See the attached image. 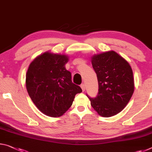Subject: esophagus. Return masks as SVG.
Returning <instances> with one entry per match:
<instances>
[{
  "label": "esophagus",
  "mask_w": 152,
  "mask_h": 152,
  "mask_svg": "<svg viewBox=\"0 0 152 152\" xmlns=\"http://www.w3.org/2000/svg\"><path fill=\"white\" fill-rule=\"evenodd\" d=\"M80 87L82 88V90H83V91H85V84H82V85H80Z\"/></svg>",
  "instance_id": "esophagus-1"
}]
</instances>
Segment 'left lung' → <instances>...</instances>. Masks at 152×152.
Here are the masks:
<instances>
[{
  "mask_svg": "<svg viewBox=\"0 0 152 152\" xmlns=\"http://www.w3.org/2000/svg\"><path fill=\"white\" fill-rule=\"evenodd\" d=\"M91 63L97 74L99 92L91 98V105L99 115L111 117L126 107L134 92L131 67L114 50L95 55Z\"/></svg>",
  "mask_w": 152,
  "mask_h": 152,
  "instance_id": "obj_1",
  "label": "left lung"
}]
</instances>
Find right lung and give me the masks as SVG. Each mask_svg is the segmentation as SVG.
Masks as SVG:
<instances>
[{
  "instance_id": "add662e5",
  "label": "right lung",
  "mask_w": 152,
  "mask_h": 152,
  "mask_svg": "<svg viewBox=\"0 0 152 152\" xmlns=\"http://www.w3.org/2000/svg\"><path fill=\"white\" fill-rule=\"evenodd\" d=\"M66 55L45 52L34 59L26 76V86L31 99L40 112L51 117L63 115L71 107L80 86L72 82L65 67Z\"/></svg>"
}]
</instances>
